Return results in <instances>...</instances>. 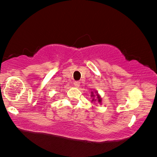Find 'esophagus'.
<instances>
[{"instance_id": "34e87169", "label": "esophagus", "mask_w": 157, "mask_h": 157, "mask_svg": "<svg viewBox=\"0 0 157 157\" xmlns=\"http://www.w3.org/2000/svg\"><path fill=\"white\" fill-rule=\"evenodd\" d=\"M80 82H78V81H76V82H74V85H75V87H77V88H78L79 86H80Z\"/></svg>"}]
</instances>
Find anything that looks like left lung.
Instances as JSON below:
<instances>
[{"instance_id":"left-lung-1","label":"left lung","mask_w":157,"mask_h":157,"mask_svg":"<svg viewBox=\"0 0 157 157\" xmlns=\"http://www.w3.org/2000/svg\"><path fill=\"white\" fill-rule=\"evenodd\" d=\"M91 97H92V100H91V101L92 102H99V103H101L102 99L100 95L98 94V93H97V91H95L94 92V91H91Z\"/></svg>"}]
</instances>
